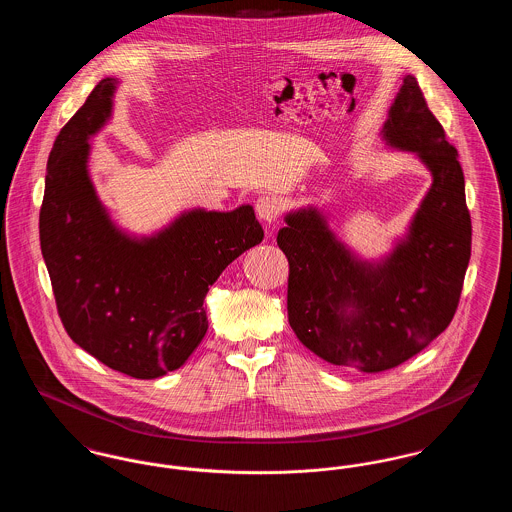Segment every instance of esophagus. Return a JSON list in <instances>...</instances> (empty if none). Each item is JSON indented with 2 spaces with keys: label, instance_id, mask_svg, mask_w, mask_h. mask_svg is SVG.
Wrapping results in <instances>:
<instances>
[{
  "label": "esophagus",
  "instance_id": "obj_1",
  "mask_svg": "<svg viewBox=\"0 0 512 512\" xmlns=\"http://www.w3.org/2000/svg\"><path fill=\"white\" fill-rule=\"evenodd\" d=\"M255 211H257V217L263 222L274 224L280 217V203L274 195H261L255 203Z\"/></svg>",
  "mask_w": 512,
  "mask_h": 512
}]
</instances>
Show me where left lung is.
I'll use <instances>...</instances> for the list:
<instances>
[{
  "label": "left lung",
  "instance_id": "1",
  "mask_svg": "<svg viewBox=\"0 0 512 512\" xmlns=\"http://www.w3.org/2000/svg\"><path fill=\"white\" fill-rule=\"evenodd\" d=\"M382 132L390 146L414 151L434 176L407 240L386 263L359 261L317 209L288 215L276 238L290 263L288 320L297 340L332 365L368 374L409 361L449 326L472 245L457 149L413 74L403 78Z\"/></svg>",
  "mask_w": 512,
  "mask_h": 512
}]
</instances>
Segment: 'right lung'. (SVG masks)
I'll list each match as a JSON object with an SVG mask.
<instances>
[{
    "instance_id": "add662e5",
    "label": "right lung",
    "mask_w": 512,
    "mask_h": 512,
    "mask_svg": "<svg viewBox=\"0 0 512 512\" xmlns=\"http://www.w3.org/2000/svg\"><path fill=\"white\" fill-rule=\"evenodd\" d=\"M103 78L55 138L40 209V245L57 313L71 340L132 378L186 363L207 332L203 299L245 249L263 242L253 207L195 209L153 238L122 234L88 176V138L111 115Z\"/></svg>"
}]
</instances>
